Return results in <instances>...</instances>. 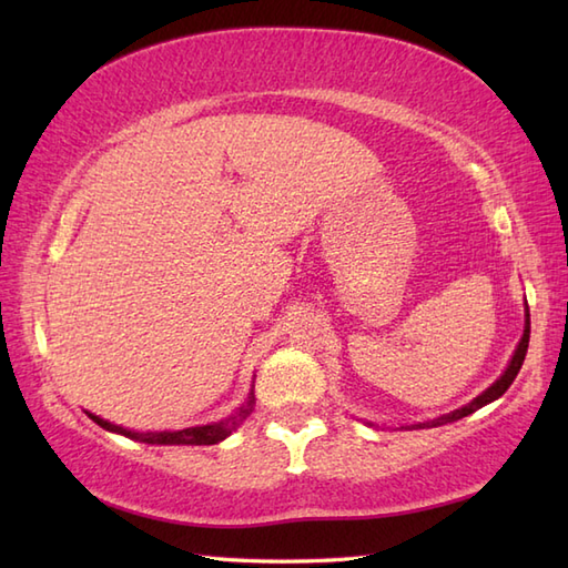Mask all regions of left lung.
Masks as SVG:
<instances>
[{
	"label": "left lung",
	"instance_id": "1",
	"mask_svg": "<svg viewBox=\"0 0 568 568\" xmlns=\"http://www.w3.org/2000/svg\"><path fill=\"white\" fill-rule=\"evenodd\" d=\"M527 346H529V307H527V303H525V332H523V339H520V344H517L515 354H513V358H510V364H508V368H505L503 376H500L496 383H493L490 388H486L478 397H474V400H470L468 405L454 409V413H446V415H442V417H434V419H427V422H417V425H405L403 429H427V427L449 425V422L462 419V417H466V415H470V413H476V409H480L484 405H488V403H493V400H498V397L510 388L517 373H520L523 361H525V356H527ZM368 425H371V422H368Z\"/></svg>",
	"mask_w": 568,
	"mask_h": 568
}]
</instances>
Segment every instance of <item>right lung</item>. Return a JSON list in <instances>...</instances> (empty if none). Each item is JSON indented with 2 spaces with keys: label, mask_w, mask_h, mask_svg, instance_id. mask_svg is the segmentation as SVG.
Wrapping results in <instances>:
<instances>
[{
  "label": "right lung",
  "mask_w": 568,
  "mask_h": 568,
  "mask_svg": "<svg viewBox=\"0 0 568 568\" xmlns=\"http://www.w3.org/2000/svg\"><path fill=\"white\" fill-rule=\"evenodd\" d=\"M253 405H256V395L253 390L248 393L246 403L241 405L234 415H229L220 422H212V425H202V427H187V429H175V432H131L124 429L119 425H112V422H106L98 415H90L92 422H98V425L106 432H116V434H124L129 439H136L143 444H192V446H210V444H220L222 439H226L229 434H232L241 422H244L251 413H253Z\"/></svg>",
  "instance_id": "obj_1"
}]
</instances>
